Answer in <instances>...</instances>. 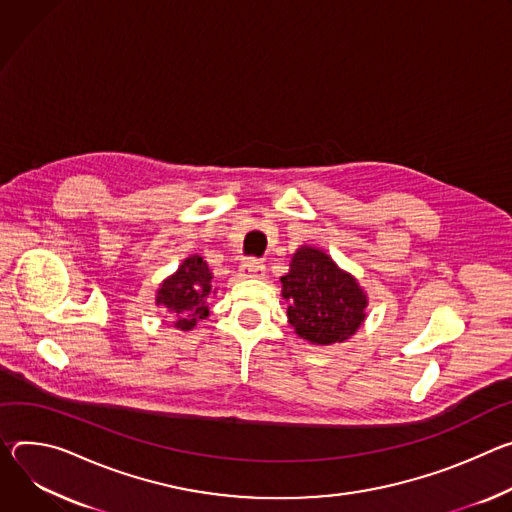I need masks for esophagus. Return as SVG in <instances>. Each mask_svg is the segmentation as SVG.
<instances>
[{
    "mask_svg": "<svg viewBox=\"0 0 512 512\" xmlns=\"http://www.w3.org/2000/svg\"><path fill=\"white\" fill-rule=\"evenodd\" d=\"M240 274H242L244 278H264L266 266H264V262H260V260H256V258H250V260H246V262L240 266Z\"/></svg>",
    "mask_w": 512,
    "mask_h": 512,
    "instance_id": "34e87169",
    "label": "esophagus"
}]
</instances>
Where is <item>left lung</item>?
Returning <instances> with one entry per match:
<instances>
[{
  "instance_id": "8db88e82",
  "label": "left lung",
  "mask_w": 512,
  "mask_h": 512,
  "mask_svg": "<svg viewBox=\"0 0 512 512\" xmlns=\"http://www.w3.org/2000/svg\"><path fill=\"white\" fill-rule=\"evenodd\" d=\"M282 297L289 301V321L315 346L344 342L364 321L366 295L358 282L315 248H301L282 276Z\"/></svg>"
}]
</instances>
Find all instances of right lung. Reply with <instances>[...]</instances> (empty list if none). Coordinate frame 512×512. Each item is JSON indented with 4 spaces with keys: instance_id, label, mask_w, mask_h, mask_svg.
I'll return each instance as SVG.
<instances>
[{
    "instance_id": "add662e5",
    "label": "right lung",
    "mask_w": 512,
    "mask_h": 512,
    "mask_svg": "<svg viewBox=\"0 0 512 512\" xmlns=\"http://www.w3.org/2000/svg\"><path fill=\"white\" fill-rule=\"evenodd\" d=\"M211 293V272L201 256L187 258L177 274L162 282L156 303L164 305L177 315L175 327L187 331L197 325L199 319L209 315L207 297Z\"/></svg>"
}]
</instances>
